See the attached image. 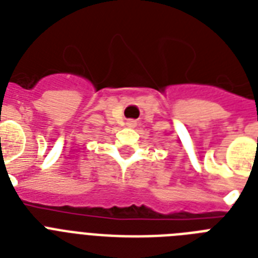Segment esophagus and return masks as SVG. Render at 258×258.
I'll list each match as a JSON object with an SVG mask.
<instances>
[{
    "label": "esophagus",
    "mask_w": 258,
    "mask_h": 258,
    "mask_svg": "<svg viewBox=\"0 0 258 258\" xmlns=\"http://www.w3.org/2000/svg\"><path fill=\"white\" fill-rule=\"evenodd\" d=\"M127 125H128V127H135L137 123H135V120H128L127 121Z\"/></svg>",
    "instance_id": "esophagus-1"
}]
</instances>
